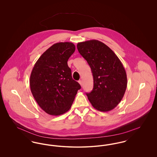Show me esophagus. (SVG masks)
<instances>
[{
    "label": "esophagus",
    "mask_w": 157,
    "mask_h": 157,
    "mask_svg": "<svg viewBox=\"0 0 157 157\" xmlns=\"http://www.w3.org/2000/svg\"><path fill=\"white\" fill-rule=\"evenodd\" d=\"M78 82H79V83L81 85V86H82V80H79V81H78Z\"/></svg>",
    "instance_id": "1"
}]
</instances>
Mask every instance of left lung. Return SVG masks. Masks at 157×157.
Returning a JSON list of instances; mask_svg holds the SVG:
<instances>
[{
    "label": "left lung",
    "mask_w": 157,
    "mask_h": 157,
    "mask_svg": "<svg viewBox=\"0 0 157 157\" xmlns=\"http://www.w3.org/2000/svg\"><path fill=\"white\" fill-rule=\"evenodd\" d=\"M77 48L93 75V90L86 94L90 104L99 111H111L127 89V74L122 62L107 45L98 40L79 42Z\"/></svg>",
    "instance_id": "obj_1"
}]
</instances>
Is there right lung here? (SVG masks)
<instances>
[{"label": "right lung", "instance_id": "obj_1", "mask_svg": "<svg viewBox=\"0 0 157 157\" xmlns=\"http://www.w3.org/2000/svg\"><path fill=\"white\" fill-rule=\"evenodd\" d=\"M75 51L71 42L53 44L35 63L30 76L31 92L46 113L60 115L71 108L79 83L72 79L67 62Z\"/></svg>", "mask_w": 157, "mask_h": 157}]
</instances>
